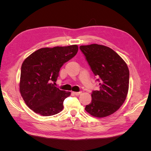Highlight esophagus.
Instances as JSON below:
<instances>
[{"instance_id": "obj_1", "label": "esophagus", "mask_w": 151, "mask_h": 151, "mask_svg": "<svg viewBox=\"0 0 151 151\" xmlns=\"http://www.w3.org/2000/svg\"><path fill=\"white\" fill-rule=\"evenodd\" d=\"M72 93H73V94L76 95V96H78L81 93V92H72Z\"/></svg>"}]
</instances>
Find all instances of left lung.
Here are the masks:
<instances>
[{
	"mask_svg": "<svg viewBox=\"0 0 151 151\" xmlns=\"http://www.w3.org/2000/svg\"><path fill=\"white\" fill-rule=\"evenodd\" d=\"M99 82V89L93 91L92 100L86 111L94 117H106L116 111L125 101L129 91V70L114 50L104 45L80 46Z\"/></svg>",
	"mask_w": 151,
	"mask_h": 151,
	"instance_id": "8db88e82",
	"label": "left lung"
}]
</instances>
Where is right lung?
I'll return each mask as SVG.
<instances>
[{"instance_id":"right-lung-1","label":"right lung","mask_w":151,"mask_h":151,"mask_svg":"<svg viewBox=\"0 0 151 151\" xmlns=\"http://www.w3.org/2000/svg\"><path fill=\"white\" fill-rule=\"evenodd\" d=\"M78 52L76 45L42 48L27 57L21 66L19 90L26 105L45 116L60 113L70 92L55 86L60 68Z\"/></svg>"}]
</instances>
